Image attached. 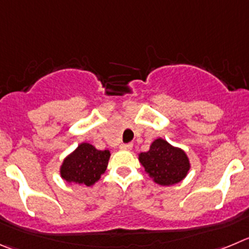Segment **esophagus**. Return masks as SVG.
Here are the masks:
<instances>
[{"label":"esophagus","instance_id":"esophagus-1","mask_svg":"<svg viewBox=\"0 0 249 249\" xmlns=\"http://www.w3.org/2000/svg\"><path fill=\"white\" fill-rule=\"evenodd\" d=\"M120 150H131L132 148V143H122V145L119 146Z\"/></svg>","mask_w":249,"mask_h":249}]
</instances>
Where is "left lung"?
I'll list each match as a JSON object with an SVG mask.
<instances>
[{
  "mask_svg": "<svg viewBox=\"0 0 249 249\" xmlns=\"http://www.w3.org/2000/svg\"><path fill=\"white\" fill-rule=\"evenodd\" d=\"M139 161L153 182L163 187L179 183L190 169L187 153L161 138L151 143L147 152L139 155Z\"/></svg>",
  "mask_w": 249,
  "mask_h": 249,
  "instance_id": "8db88e82",
  "label": "left lung"
}]
</instances>
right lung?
Returning <instances> with one entry per match:
<instances>
[{
  "label": "right lung",
  "instance_id": "obj_1",
  "mask_svg": "<svg viewBox=\"0 0 249 249\" xmlns=\"http://www.w3.org/2000/svg\"><path fill=\"white\" fill-rule=\"evenodd\" d=\"M109 157L108 150H97L90 143L82 142L64 160L60 174L66 182L90 187L106 172Z\"/></svg>",
  "mask_w": 249,
  "mask_h": 249
}]
</instances>
